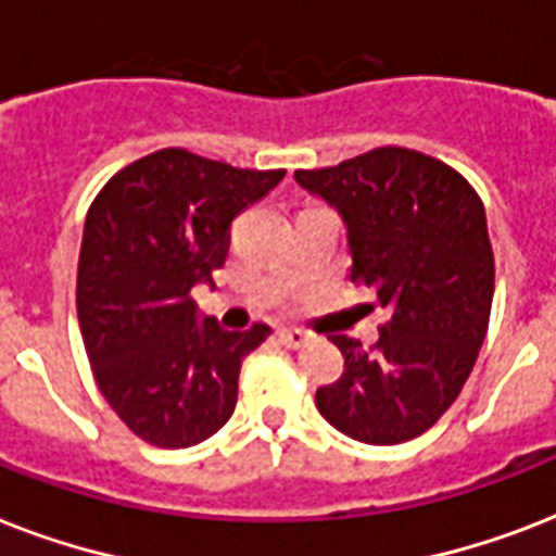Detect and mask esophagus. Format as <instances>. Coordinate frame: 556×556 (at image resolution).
I'll return each mask as SVG.
<instances>
[{
  "label": "esophagus",
  "instance_id": "esophagus-1",
  "mask_svg": "<svg viewBox=\"0 0 556 556\" xmlns=\"http://www.w3.org/2000/svg\"><path fill=\"white\" fill-rule=\"evenodd\" d=\"M277 338L286 343L288 349H300L305 346V340H308V334H305L303 329H279Z\"/></svg>",
  "mask_w": 556,
  "mask_h": 556
}]
</instances>
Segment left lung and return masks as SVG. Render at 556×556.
<instances>
[{
  "mask_svg": "<svg viewBox=\"0 0 556 556\" xmlns=\"http://www.w3.org/2000/svg\"><path fill=\"white\" fill-rule=\"evenodd\" d=\"M294 178L338 210L349 279L392 312L371 349L331 338L346 366L317 389V409L364 444L415 439L456 401L488 334L493 248L482 199L456 169L404 147Z\"/></svg>",
  "mask_w": 556,
  "mask_h": 556,
  "instance_id": "8db88e82",
  "label": "left lung"
}]
</instances>
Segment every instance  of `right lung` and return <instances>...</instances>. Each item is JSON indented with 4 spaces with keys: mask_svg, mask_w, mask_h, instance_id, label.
Wrapping results in <instances>:
<instances>
[{
    "mask_svg": "<svg viewBox=\"0 0 556 556\" xmlns=\"http://www.w3.org/2000/svg\"><path fill=\"white\" fill-rule=\"evenodd\" d=\"M282 176L173 147L124 167L91 201L77 317L100 392L138 439L190 447L233 415L244 355L270 329L199 320L190 294L225 265L230 222Z\"/></svg>",
    "mask_w": 556,
    "mask_h": 556,
    "instance_id": "right-lung-1",
    "label": "right lung"
}]
</instances>
